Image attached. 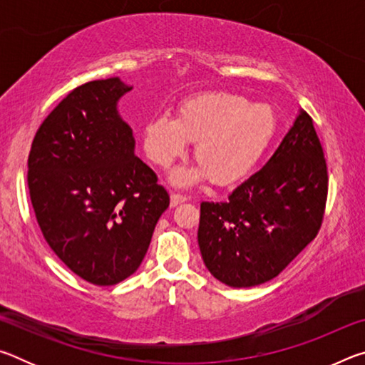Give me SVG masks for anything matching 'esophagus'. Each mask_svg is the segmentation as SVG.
<instances>
[{"label": "esophagus", "mask_w": 365, "mask_h": 365, "mask_svg": "<svg viewBox=\"0 0 365 365\" xmlns=\"http://www.w3.org/2000/svg\"><path fill=\"white\" fill-rule=\"evenodd\" d=\"M187 200H188V196L180 195V193H172V195H170V206L175 207L177 205H180V202L187 201Z\"/></svg>", "instance_id": "obj_1"}]
</instances>
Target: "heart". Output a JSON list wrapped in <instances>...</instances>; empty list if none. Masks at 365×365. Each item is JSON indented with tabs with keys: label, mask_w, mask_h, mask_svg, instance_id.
I'll return each mask as SVG.
<instances>
[{
	"label": "heart",
	"mask_w": 365,
	"mask_h": 365,
	"mask_svg": "<svg viewBox=\"0 0 365 365\" xmlns=\"http://www.w3.org/2000/svg\"><path fill=\"white\" fill-rule=\"evenodd\" d=\"M275 114L265 104L242 95L211 91L188 98L178 106L177 119L158 115L141 130L146 158L158 168H169L185 156L196 141L197 168L178 170L177 185L209 177L219 187L233 185L250 174L262 158L275 133Z\"/></svg>",
	"instance_id": "1"
}]
</instances>
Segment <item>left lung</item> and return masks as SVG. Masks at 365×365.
Segmentation results:
<instances>
[{
	"instance_id": "1",
	"label": "left lung",
	"mask_w": 365,
	"mask_h": 365,
	"mask_svg": "<svg viewBox=\"0 0 365 365\" xmlns=\"http://www.w3.org/2000/svg\"><path fill=\"white\" fill-rule=\"evenodd\" d=\"M329 170L312 117L301 113L267 164L227 201L201 202L197 243L209 272L235 288L274 279L322 227Z\"/></svg>"
}]
</instances>
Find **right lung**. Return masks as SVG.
Here are the masks:
<instances>
[{"instance_id": "right-lung-1", "label": "right lung", "mask_w": 365, "mask_h": 365, "mask_svg": "<svg viewBox=\"0 0 365 365\" xmlns=\"http://www.w3.org/2000/svg\"><path fill=\"white\" fill-rule=\"evenodd\" d=\"M128 90L117 77L73 88L41 122L27 160L30 201L49 248L101 287L140 267L170 202L117 114Z\"/></svg>"}]
</instances>
